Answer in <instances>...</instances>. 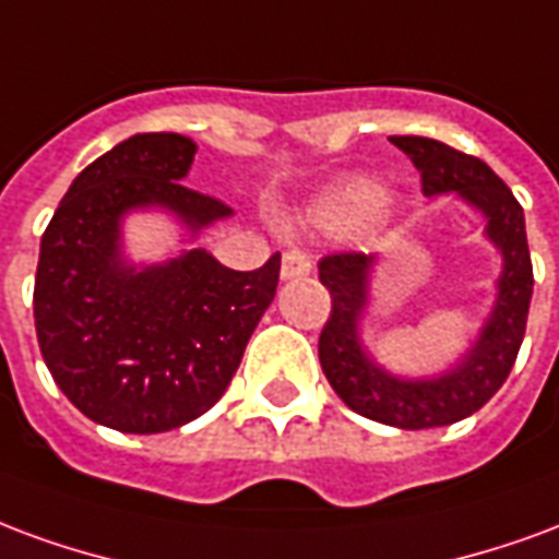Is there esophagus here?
<instances>
[{
  "label": "esophagus",
  "instance_id": "34e87169",
  "mask_svg": "<svg viewBox=\"0 0 559 559\" xmlns=\"http://www.w3.org/2000/svg\"><path fill=\"white\" fill-rule=\"evenodd\" d=\"M312 271V262H309L307 252L288 250L283 255V280H300V276H309Z\"/></svg>",
  "mask_w": 559,
  "mask_h": 559
}]
</instances>
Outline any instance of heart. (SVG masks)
Wrapping results in <instances>:
<instances>
[{"mask_svg": "<svg viewBox=\"0 0 559 559\" xmlns=\"http://www.w3.org/2000/svg\"><path fill=\"white\" fill-rule=\"evenodd\" d=\"M384 199L386 190L381 181H374L369 175H352L321 195L312 207V217L321 226H348V223H357L366 214H372Z\"/></svg>", "mask_w": 559, "mask_h": 559, "instance_id": "b5f03b06", "label": "heart"}]
</instances>
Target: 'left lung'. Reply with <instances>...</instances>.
<instances>
[{
  "label": "left lung",
  "instance_id": "8db88e82",
  "mask_svg": "<svg viewBox=\"0 0 559 559\" xmlns=\"http://www.w3.org/2000/svg\"><path fill=\"white\" fill-rule=\"evenodd\" d=\"M390 142L405 151L419 169L423 193H455L483 211L488 219L486 235L503 252L495 309L474 348L450 372L414 381L381 369L360 345L357 330L364 319L374 255L333 252L319 262V280L328 285L333 300L330 319L319 336V360L330 386L360 417L417 431L471 417L503 386L527 330L533 264L519 199L486 163L426 136H390Z\"/></svg>",
  "mask_w": 559,
  "mask_h": 559
}]
</instances>
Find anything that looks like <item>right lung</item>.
<instances>
[{"mask_svg": "<svg viewBox=\"0 0 559 559\" xmlns=\"http://www.w3.org/2000/svg\"><path fill=\"white\" fill-rule=\"evenodd\" d=\"M195 142L136 133L73 178L40 238L35 330L73 408L128 435L185 426L217 405L280 283V252L231 271L205 250L136 271L121 217L166 207L199 231L231 207L185 187Z\"/></svg>", "mask_w": 559, "mask_h": 559, "instance_id": "1", "label": "right lung"}]
</instances>
